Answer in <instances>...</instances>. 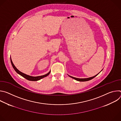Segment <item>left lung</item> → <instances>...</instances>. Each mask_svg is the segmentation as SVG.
<instances>
[{"label": "left lung", "mask_w": 121, "mask_h": 121, "mask_svg": "<svg viewBox=\"0 0 121 121\" xmlns=\"http://www.w3.org/2000/svg\"><path fill=\"white\" fill-rule=\"evenodd\" d=\"M99 73H98L97 75H95V76H93L92 77H91V78H74V77H71V76H69V75H68V76L72 78H73V79H75V80H76L77 81H89V80H90L93 79L95 77H96Z\"/></svg>", "instance_id": "8db88e82"}]
</instances>
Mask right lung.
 Returning a JSON list of instances; mask_svg holds the SVG:
<instances>
[{"instance_id": "1", "label": "right lung", "mask_w": 121, "mask_h": 121, "mask_svg": "<svg viewBox=\"0 0 121 121\" xmlns=\"http://www.w3.org/2000/svg\"><path fill=\"white\" fill-rule=\"evenodd\" d=\"M10 61H11V65H12L13 68L14 69V70H15V71H16L17 73L19 74V75H20L21 76H22V77H23V78H25L27 79L28 80H30V81H37V80H40V79H42V78H44V77H46L48 75H49V74H50V72H51V71H49V72L47 74H45V75H44L41 76H37V77H32V76H30L27 75H26V74H24V73H22V72L20 71L18 69H17V68L15 67V66L14 65V64H13V62H12V61L11 58H10Z\"/></svg>"}]
</instances>
